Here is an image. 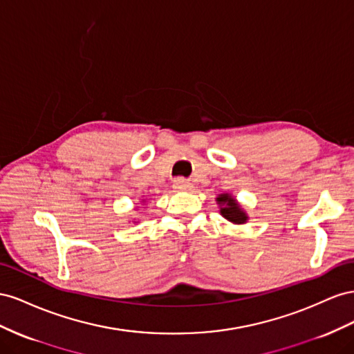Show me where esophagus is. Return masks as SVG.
<instances>
[{
  "mask_svg": "<svg viewBox=\"0 0 354 354\" xmlns=\"http://www.w3.org/2000/svg\"><path fill=\"white\" fill-rule=\"evenodd\" d=\"M174 188L176 189V191H187V189H189L191 188V184L188 183V180H185V179H183V178H178L175 183H174Z\"/></svg>",
  "mask_w": 354,
  "mask_h": 354,
  "instance_id": "esophagus-1",
  "label": "esophagus"
}]
</instances>
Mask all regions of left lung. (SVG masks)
Returning <instances> with one entry per match:
<instances>
[{
  "mask_svg": "<svg viewBox=\"0 0 354 354\" xmlns=\"http://www.w3.org/2000/svg\"><path fill=\"white\" fill-rule=\"evenodd\" d=\"M218 203L222 205L224 207H221V214L228 221L234 222V224H245L248 216L243 210L240 209V206L236 203V200L231 197L230 194H221L218 198Z\"/></svg>",
  "mask_w": 354,
  "mask_h": 354,
  "instance_id": "8db88e82",
  "label": "left lung"
}]
</instances>
